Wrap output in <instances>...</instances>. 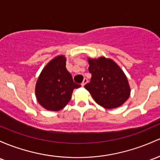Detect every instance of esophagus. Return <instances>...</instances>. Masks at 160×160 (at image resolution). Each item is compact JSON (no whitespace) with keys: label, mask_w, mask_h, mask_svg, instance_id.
Returning <instances> with one entry per match:
<instances>
[{"label":"esophagus","mask_w":160,"mask_h":160,"mask_svg":"<svg viewBox=\"0 0 160 160\" xmlns=\"http://www.w3.org/2000/svg\"><path fill=\"white\" fill-rule=\"evenodd\" d=\"M87 81H88V80H87V78H84L83 81V82H82V83H81L82 87H83V86H84V85H85V84L87 83Z\"/></svg>","instance_id":"1"}]
</instances>
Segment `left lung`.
<instances>
[{
	"mask_svg": "<svg viewBox=\"0 0 160 160\" xmlns=\"http://www.w3.org/2000/svg\"><path fill=\"white\" fill-rule=\"evenodd\" d=\"M89 64L92 77L84 87L96 102L106 108L122 106L131 92L128 79L122 69L113 61L104 57L89 58Z\"/></svg>",
	"mask_w": 160,
	"mask_h": 160,
	"instance_id": "left-lung-1",
	"label": "left lung"
}]
</instances>
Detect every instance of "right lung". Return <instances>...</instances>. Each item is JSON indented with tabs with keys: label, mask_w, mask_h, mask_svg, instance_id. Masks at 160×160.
Returning a JSON list of instances; mask_svg holds the SVG:
<instances>
[{
	"label": "right lung",
	"mask_w": 160,
	"mask_h": 160,
	"mask_svg": "<svg viewBox=\"0 0 160 160\" xmlns=\"http://www.w3.org/2000/svg\"><path fill=\"white\" fill-rule=\"evenodd\" d=\"M81 87L75 83L66 68V58L61 55L47 64L38 77L36 95L42 106L50 111H58L71 99L74 89Z\"/></svg>",
	"instance_id": "obj_1"
}]
</instances>
